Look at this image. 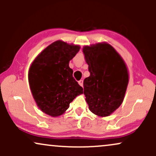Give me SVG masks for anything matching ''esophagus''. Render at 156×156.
<instances>
[{
	"instance_id": "1",
	"label": "esophagus",
	"mask_w": 156,
	"mask_h": 156,
	"mask_svg": "<svg viewBox=\"0 0 156 156\" xmlns=\"http://www.w3.org/2000/svg\"><path fill=\"white\" fill-rule=\"evenodd\" d=\"M83 80H80L79 81H78V83H79V85L81 86V87H83Z\"/></svg>"
}]
</instances>
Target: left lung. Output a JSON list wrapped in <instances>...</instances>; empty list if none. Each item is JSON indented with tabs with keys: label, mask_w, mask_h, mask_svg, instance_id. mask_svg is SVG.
Returning a JSON list of instances; mask_svg holds the SVG:
<instances>
[{
	"label": "left lung",
	"mask_w": 156,
	"mask_h": 156,
	"mask_svg": "<svg viewBox=\"0 0 156 156\" xmlns=\"http://www.w3.org/2000/svg\"><path fill=\"white\" fill-rule=\"evenodd\" d=\"M83 52L90 73L83 80L86 101L92 113L107 117L124 99L129 78L126 65L109 44L85 46Z\"/></svg>",
	"instance_id": "8db88e82"
}]
</instances>
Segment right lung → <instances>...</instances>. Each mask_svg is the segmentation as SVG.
I'll list each match as a JSON object with an SVG mask.
<instances>
[{"label": "right lung", "mask_w": 156, "mask_h": 156, "mask_svg": "<svg viewBox=\"0 0 156 156\" xmlns=\"http://www.w3.org/2000/svg\"><path fill=\"white\" fill-rule=\"evenodd\" d=\"M79 50V45L56 41L41 52L30 67L28 81L34 98L39 108L51 117L63 114L83 92L69 67Z\"/></svg>", "instance_id": "right-lung-1"}]
</instances>
